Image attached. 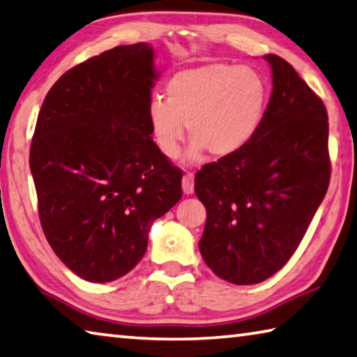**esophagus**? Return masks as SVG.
<instances>
[{"label": "esophagus", "mask_w": 357, "mask_h": 357, "mask_svg": "<svg viewBox=\"0 0 357 357\" xmlns=\"http://www.w3.org/2000/svg\"><path fill=\"white\" fill-rule=\"evenodd\" d=\"M193 189H195V183H193V174L185 173L183 176V192L185 195H192Z\"/></svg>", "instance_id": "esophagus-1"}]
</instances>
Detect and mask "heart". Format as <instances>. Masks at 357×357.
<instances>
[{"instance_id": "b5f03b06", "label": "heart", "mask_w": 357, "mask_h": 357, "mask_svg": "<svg viewBox=\"0 0 357 357\" xmlns=\"http://www.w3.org/2000/svg\"><path fill=\"white\" fill-rule=\"evenodd\" d=\"M165 93L167 100L148 102L153 137L165 158L176 159L187 126L190 162L204 150L213 158L241 151L257 132L267 105V84L255 68L220 62L178 71Z\"/></svg>"}]
</instances>
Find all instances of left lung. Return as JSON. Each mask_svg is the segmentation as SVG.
<instances>
[{
  "label": "left lung",
  "instance_id": "left-lung-1",
  "mask_svg": "<svg viewBox=\"0 0 357 357\" xmlns=\"http://www.w3.org/2000/svg\"><path fill=\"white\" fill-rule=\"evenodd\" d=\"M264 59L273 90L255 137L195 174L207 212L201 256L237 286L262 282L287 264L331 178L325 105L282 57Z\"/></svg>",
  "mask_w": 357,
  "mask_h": 357
}]
</instances>
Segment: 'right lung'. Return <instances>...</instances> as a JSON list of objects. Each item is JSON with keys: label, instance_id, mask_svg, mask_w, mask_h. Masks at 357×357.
I'll return each instance as SVG.
<instances>
[{"label": "right lung", "instance_id": "1", "mask_svg": "<svg viewBox=\"0 0 357 357\" xmlns=\"http://www.w3.org/2000/svg\"><path fill=\"white\" fill-rule=\"evenodd\" d=\"M154 51L123 45L68 70L50 89L29 151L38 217L79 278L111 282L144 257L148 232L183 197V172L151 137Z\"/></svg>", "mask_w": 357, "mask_h": 357}]
</instances>
